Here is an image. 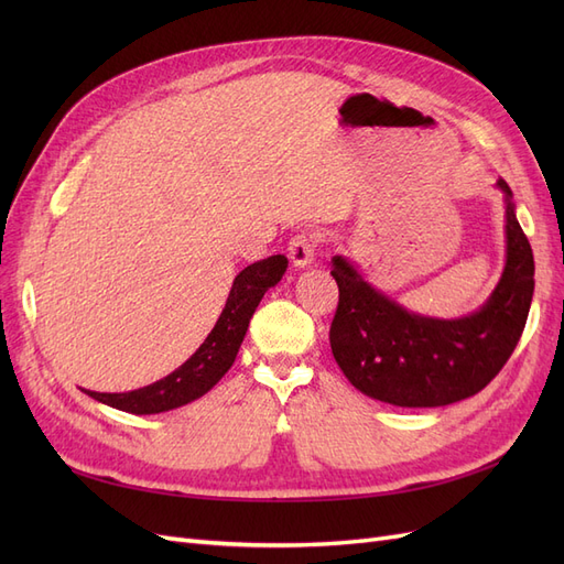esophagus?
Segmentation results:
<instances>
[{"label": "esophagus", "instance_id": "1", "mask_svg": "<svg viewBox=\"0 0 564 564\" xmlns=\"http://www.w3.org/2000/svg\"><path fill=\"white\" fill-rule=\"evenodd\" d=\"M315 240L311 235H296L292 242H289V259H292L294 268H308L315 261Z\"/></svg>", "mask_w": 564, "mask_h": 564}]
</instances>
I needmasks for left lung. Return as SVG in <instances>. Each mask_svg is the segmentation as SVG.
Returning a JSON list of instances; mask_svg holds the SVG:
<instances>
[{
    "instance_id": "obj_1",
    "label": "left lung",
    "mask_w": 564,
    "mask_h": 564,
    "mask_svg": "<svg viewBox=\"0 0 564 564\" xmlns=\"http://www.w3.org/2000/svg\"><path fill=\"white\" fill-rule=\"evenodd\" d=\"M506 202V263L480 308L442 319L406 311L371 286L357 265L336 253L332 278L338 308L329 329L334 360L367 398L395 406H445L480 392L508 362L534 296V253L518 224L513 193Z\"/></svg>"
}]
</instances>
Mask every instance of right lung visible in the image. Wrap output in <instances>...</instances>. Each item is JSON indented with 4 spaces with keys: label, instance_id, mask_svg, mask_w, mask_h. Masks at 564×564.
Wrapping results in <instances>:
<instances>
[{
    "label": "right lung",
    "instance_id": "1",
    "mask_svg": "<svg viewBox=\"0 0 564 564\" xmlns=\"http://www.w3.org/2000/svg\"><path fill=\"white\" fill-rule=\"evenodd\" d=\"M286 256H268L240 270L232 280V289L226 301V308L216 319L212 334L195 350L191 360H185L169 377L129 392H96L84 390L89 398L104 402L119 412L129 414H162L172 412L187 402H193L226 377L232 367L237 350H240L249 319L259 308L263 294L275 286L286 272Z\"/></svg>",
    "mask_w": 564,
    "mask_h": 564
}]
</instances>
